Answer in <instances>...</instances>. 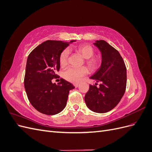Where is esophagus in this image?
Instances as JSON below:
<instances>
[{
	"mask_svg": "<svg viewBox=\"0 0 152 152\" xmlns=\"http://www.w3.org/2000/svg\"><path fill=\"white\" fill-rule=\"evenodd\" d=\"M74 86H75V87H77L79 86V84H74Z\"/></svg>",
	"mask_w": 152,
	"mask_h": 152,
	"instance_id": "obj_1",
	"label": "esophagus"
}]
</instances>
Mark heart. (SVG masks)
Masks as SVG:
<instances>
[{
  "mask_svg": "<svg viewBox=\"0 0 152 152\" xmlns=\"http://www.w3.org/2000/svg\"><path fill=\"white\" fill-rule=\"evenodd\" d=\"M75 50L86 58V63L91 71H96L101 66L102 61L99 58L93 57L94 50L88 44L80 45L75 48ZM69 51L67 49H64L59 56V64L61 66H66L68 62ZM87 73V68L82 67L71 66L64 72L63 77L72 83H78L82 77Z\"/></svg>",
  "mask_w": 152,
  "mask_h": 152,
  "instance_id": "b5f03b06",
  "label": "heart"
}]
</instances>
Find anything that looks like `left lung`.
I'll return each mask as SVG.
<instances>
[{"label": "left lung", "mask_w": 152, "mask_h": 152, "mask_svg": "<svg viewBox=\"0 0 152 152\" xmlns=\"http://www.w3.org/2000/svg\"><path fill=\"white\" fill-rule=\"evenodd\" d=\"M94 45L102 53V65L90 79L101 82L99 87L89 85L85 95L87 107L96 113H106L114 108L125 93L127 70L120 53L106 41L96 40Z\"/></svg>", "instance_id": "8db88e82"}]
</instances>
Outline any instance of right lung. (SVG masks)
<instances>
[{
    "instance_id": "right-lung-1",
    "label": "right lung",
    "mask_w": 152,
    "mask_h": 152,
    "mask_svg": "<svg viewBox=\"0 0 152 152\" xmlns=\"http://www.w3.org/2000/svg\"><path fill=\"white\" fill-rule=\"evenodd\" d=\"M75 41L46 40L28 55L25 88L29 102L40 113L53 115L61 112L66 107L69 91L75 88L63 79H60L58 84L52 82V79L58 77L56 72L60 68L59 56L61 52Z\"/></svg>"
}]
</instances>
